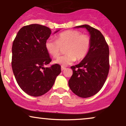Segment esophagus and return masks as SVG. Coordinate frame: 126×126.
I'll return each mask as SVG.
<instances>
[{
	"label": "esophagus",
	"mask_w": 126,
	"mask_h": 126,
	"mask_svg": "<svg viewBox=\"0 0 126 126\" xmlns=\"http://www.w3.org/2000/svg\"><path fill=\"white\" fill-rule=\"evenodd\" d=\"M65 69H66V67H64V66H62V67H61V70H62V71H63V70H65Z\"/></svg>",
	"instance_id": "1"
}]
</instances>
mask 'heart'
Segmentation results:
<instances>
[{"label": "heart", "instance_id": "b5f03b06", "mask_svg": "<svg viewBox=\"0 0 126 126\" xmlns=\"http://www.w3.org/2000/svg\"><path fill=\"white\" fill-rule=\"evenodd\" d=\"M91 46L90 36L82 34L76 30H67L59 34L57 40L47 39L45 43L46 50L52 57H57L61 53L62 47H65V54L55 60V63L67 66L76 59L81 60L87 56Z\"/></svg>", "mask_w": 126, "mask_h": 126}]
</instances>
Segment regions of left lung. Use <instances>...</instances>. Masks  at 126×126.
Instances as JSON below:
<instances>
[{
	"label": "left lung",
	"instance_id": "8db88e82",
	"mask_svg": "<svg viewBox=\"0 0 126 126\" xmlns=\"http://www.w3.org/2000/svg\"><path fill=\"white\" fill-rule=\"evenodd\" d=\"M76 28H85L88 30L91 46L82 61L71 67L73 75L68 83L75 94L79 97L88 98L101 90L107 78L110 69L109 47L99 30L88 25Z\"/></svg>",
	"mask_w": 126,
	"mask_h": 126
}]
</instances>
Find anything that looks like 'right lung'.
I'll return each instance as SVG.
<instances>
[{
  "label": "right lung",
  "instance_id": "add662e5",
  "mask_svg": "<svg viewBox=\"0 0 126 126\" xmlns=\"http://www.w3.org/2000/svg\"><path fill=\"white\" fill-rule=\"evenodd\" d=\"M51 33V30L46 26L31 24L20 29L13 42V72L22 90L31 96L47 93L61 72L58 64L44 67L51 61L45 47Z\"/></svg>",
  "mask_w": 126,
  "mask_h": 126
}]
</instances>
